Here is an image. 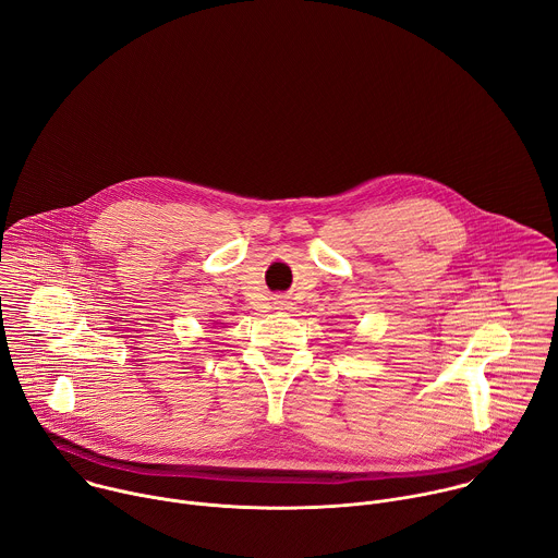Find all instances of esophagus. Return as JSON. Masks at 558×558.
<instances>
[{"instance_id": "esophagus-1", "label": "esophagus", "mask_w": 558, "mask_h": 558, "mask_svg": "<svg viewBox=\"0 0 558 558\" xmlns=\"http://www.w3.org/2000/svg\"><path fill=\"white\" fill-rule=\"evenodd\" d=\"M276 304H278V308H280V306H287V300H276Z\"/></svg>"}]
</instances>
